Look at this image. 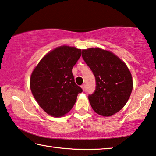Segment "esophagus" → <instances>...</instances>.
<instances>
[{"mask_svg":"<svg viewBox=\"0 0 156 156\" xmlns=\"http://www.w3.org/2000/svg\"><path fill=\"white\" fill-rule=\"evenodd\" d=\"M81 88H82V89H83V90H84V89H85V88H86V85L84 84V83H83V84L81 85Z\"/></svg>","mask_w":156,"mask_h":156,"instance_id":"obj_1","label":"esophagus"}]
</instances>
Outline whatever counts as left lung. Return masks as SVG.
Masks as SVG:
<instances>
[{"label": "left lung", "instance_id": "obj_1", "mask_svg": "<svg viewBox=\"0 0 156 156\" xmlns=\"http://www.w3.org/2000/svg\"><path fill=\"white\" fill-rule=\"evenodd\" d=\"M82 58L95 79V89L88 97L93 109L104 116L116 114L128 102L133 90L128 67L113 53L99 48L82 50Z\"/></svg>", "mask_w": 156, "mask_h": 156}]
</instances>
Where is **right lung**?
Listing matches in <instances>:
<instances>
[{
    "instance_id": "1",
    "label": "right lung",
    "mask_w": 156,
    "mask_h": 156,
    "mask_svg": "<svg viewBox=\"0 0 156 156\" xmlns=\"http://www.w3.org/2000/svg\"><path fill=\"white\" fill-rule=\"evenodd\" d=\"M81 50L75 47H57L42 58L33 71L30 90L35 99L48 114L63 116L73 108L79 93L73 66L80 59Z\"/></svg>"
}]
</instances>
